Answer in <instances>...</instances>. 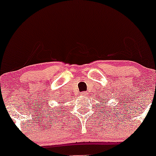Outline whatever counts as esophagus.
<instances>
[{
	"mask_svg": "<svg viewBox=\"0 0 156 156\" xmlns=\"http://www.w3.org/2000/svg\"><path fill=\"white\" fill-rule=\"evenodd\" d=\"M87 92H81V95H83V96H86L87 95Z\"/></svg>",
	"mask_w": 156,
	"mask_h": 156,
	"instance_id": "34e87169",
	"label": "esophagus"
}]
</instances>
